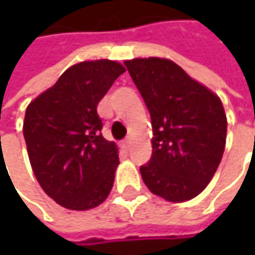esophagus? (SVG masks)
Returning a JSON list of instances; mask_svg holds the SVG:
<instances>
[{"mask_svg":"<svg viewBox=\"0 0 255 255\" xmlns=\"http://www.w3.org/2000/svg\"><path fill=\"white\" fill-rule=\"evenodd\" d=\"M129 143H131L129 138H126V140L123 141V147H124V149H129Z\"/></svg>","mask_w":255,"mask_h":255,"instance_id":"esophagus-1","label":"esophagus"}]
</instances>
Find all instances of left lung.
I'll use <instances>...</instances> for the list:
<instances>
[{
    "label": "left lung",
    "mask_w": 255,
    "mask_h": 255,
    "mask_svg": "<svg viewBox=\"0 0 255 255\" xmlns=\"http://www.w3.org/2000/svg\"><path fill=\"white\" fill-rule=\"evenodd\" d=\"M152 120V156L140 167L147 189L171 202L199 195L222 161L228 120L222 100L168 59L124 62Z\"/></svg>",
    "instance_id": "left-lung-1"
}]
</instances>
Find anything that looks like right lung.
Instances as JSON below:
<instances>
[{"instance_id":"right-lung-1","label":"right lung","mask_w":255,"mask_h":255,"mask_svg":"<svg viewBox=\"0 0 255 255\" xmlns=\"http://www.w3.org/2000/svg\"><path fill=\"white\" fill-rule=\"evenodd\" d=\"M126 69L94 60L71 66L27 106L23 135L44 192L69 210H91L112 190L118 147L102 135L97 105Z\"/></svg>"}]
</instances>
